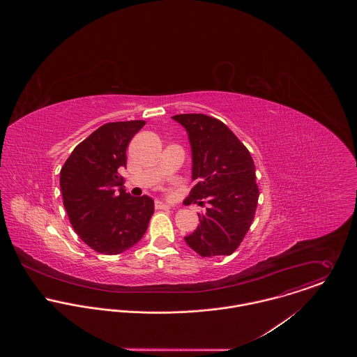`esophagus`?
<instances>
[{
	"label": "esophagus",
	"mask_w": 357,
	"mask_h": 357,
	"mask_svg": "<svg viewBox=\"0 0 357 357\" xmlns=\"http://www.w3.org/2000/svg\"><path fill=\"white\" fill-rule=\"evenodd\" d=\"M155 208H170V206L163 204V202H160V201H156V202H155Z\"/></svg>",
	"instance_id": "obj_1"
}]
</instances>
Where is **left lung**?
Returning a JSON list of instances; mask_svg holds the SVG:
<instances>
[{
    "label": "left lung",
    "mask_w": 357,
    "mask_h": 357,
    "mask_svg": "<svg viewBox=\"0 0 357 357\" xmlns=\"http://www.w3.org/2000/svg\"><path fill=\"white\" fill-rule=\"evenodd\" d=\"M188 133L195 185L188 202L206 199L201 224L184 239L202 257L232 255L242 243L258 202L255 166L249 150L221 121L204 114L173 116ZM204 202H199L202 204Z\"/></svg>",
    "instance_id": "obj_1"
}]
</instances>
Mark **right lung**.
<instances>
[{"label": "right lung", "mask_w": 357, "mask_h": 357, "mask_svg": "<svg viewBox=\"0 0 357 357\" xmlns=\"http://www.w3.org/2000/svg\"><path fill=\"white\" fill-rule=\"evenodd\" d=\"M144 121L109 122L79 143L60 170V190L78 236L102 255L123 253L146 234L153 201L130 197L118 169Z\"/></svg>", "instance_id": "add662e5"}]
</instances>
